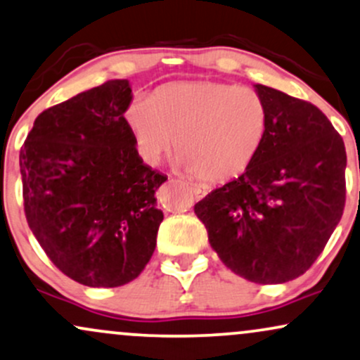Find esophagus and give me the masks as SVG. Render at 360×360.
<instances>
[{
    "mask_svg": "<svg viewBox=\"0 0 360 360\" xmlns=\"http://www.w3.org/2000/svg\"><path fill=\"white\" fill-rule=\"evenodd\" d=\"M190 190H192V193L197 198H202L207 195V188L204 187V185H190Z\"/></svg>",
    "mask_w": 360,
    "mask_h": 360,
    "instance_id": "34e87169",
    "label": "esophagus"
}]
</instances>
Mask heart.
Masks as SVG:
<instances>
[{
  "label": "heart",
  "instance_id": "1",
  "mask_svg": "<svg viewBox=\"0 0 360 360\" xmlns=\"http://www.w3.org/2000/svg\"><path fill=\"white\" fill-rule=\"evenodd\" d=\"M266 105L255 89L215 80L172 82L150 99L134 97L124 124L143 163L155 167L172 148L173 165L222 184L251 167L266 134Z\"/></svg>",
  "mask_w": 360,
  "mask_h": 360
}]
</instances>
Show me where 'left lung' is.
Listing matches in <instances>:
<instances>
[{
	"label": "left lung",
	"mask_w": 360,
	"mask_h": 360,
	"mask_svg": "<svg viewBox=\"0 0 360 360\" xmlns=\"http://www.w3.org/2000/svg\"><path fill=\"white\" fill-rule=\"evenodd\" d=\"M255 91L268 114L259 153L193 209L231 271L278 285L302 276L340 222L347 155L316 105L263 84Z\"/></svg>",
	"instance_id": "obj_1"
}]
</instances>
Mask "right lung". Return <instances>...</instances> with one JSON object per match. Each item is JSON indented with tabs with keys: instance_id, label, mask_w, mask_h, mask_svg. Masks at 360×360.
<instances>
[{
	"instance_id": "add662e5",
	"label": "right lung",
	"mask_w": 360,
	"mask_h": 360,
	"mask_svg": "<svg viewBox=\"0 0 360 360\" xmlns=\"http://www.w3.org/2000/svg\"><path fill=\"white\" fill-rule=\"evenodd\" d=\"M129 82L114 79L38 114L20 151L27 222L63 274L91 288L133 281L153 256L167 180L124 124Z\"/></svg>"
}]
</instances>
